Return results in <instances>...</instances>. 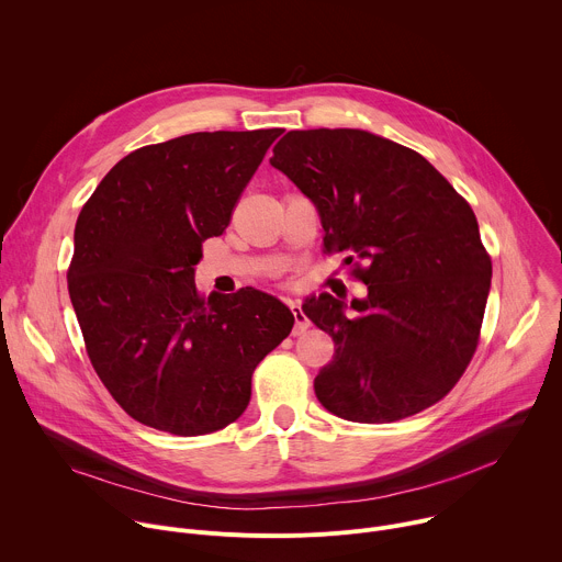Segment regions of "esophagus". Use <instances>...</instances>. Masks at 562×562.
<instances>
[{"label":"esophagus","instance_id":"34e87169","mask_svg":"<svg viewBox=\"0 0 562 562\" xmlns=\"http://www.w3.org/2000/svg\"><path fill=\"white\" fill-rule=\"evenodd\" d=\"M289 308H291V313H293V317H295L293 334L300 336V334H304V331L311 327V323H308V317L304 315V311H302V306H300L297 300H289Z\"/></svg>","mask_w":562,"mask_h":562}]
</instances>
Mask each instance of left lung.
<instances>
[{"instance_id": "8db88e82", "label": "left lung", "mask_w": 562, "mask_h": 562, "mask_svg": "<svg viewBox=\"0 0 562 562\" xmlns=\"http://www.w3.org/2000/svg\"><path fill=\"white\" fill-rule=\"evenodd\" d=\"M271 167L317 209L325 249L358 260L364 300L331 293L302 311L336 342L313 389L327 412L384 425L442 400L471 362L492 286V258L469 202L427 162L360 128L289 131Z\"/></svg>"}]
</instances>
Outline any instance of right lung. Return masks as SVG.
<instances>
[{"instance_id":"add662e5","label":"right lung","mask_w":562,"mask_h":562,"mask_svg":"<svg viewBox=\"0 0 562 562\" xmlns=\"http://www.w3.org/2000/svg\"><path fill=\"white\" fill-rule=\"evenodd\" d=\"M282 128L191 133L142 146L104 176L75 224L68 293L91 364L137 423L202 436L235 423L251 375L293 327L273 295L195 289L206 237Z\"/></svg>"}]
</instances>
